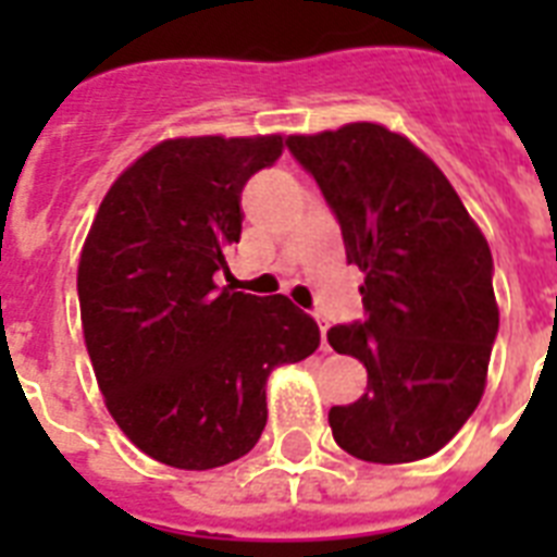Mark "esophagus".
Returning a JSON list of instances; mask_svg holds the SVG:
<instances>
[{"label":"esophagus","instance_id":"34e87169","mask_svg":"<svg viewBox=\"0 0 557 557\" xmlns=\"http://www.w3.org/2000/svg\"><path fill=\"white\" fill-rule=\"evenodd\" d=\"M318 326H321V344H323V349H330V344H326V330H330V323L323 321V318H318Z\"/></svg>","mask_w":557,"mask_h":557}]
</instances>
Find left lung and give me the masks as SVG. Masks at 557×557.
I'll return each mask as SVG.
<instances>
[{
  "mask_svg": "<svg viewBox=\"0 0 557 557\" xmlns=\"http://www.w3.org/2000/svg\"><path fill=\"white\" fill-rule=\"evenodd\" d=\"M364 271V321L326 332L367 367V393L332 407L341 448L364 462H416L445 448L485 389L500 312L485 236L436 164L379 124L292 135Z\"/></svg>",
  "mask_w": 557,
  "mask_h": 557,
  "instance_id": "8db88e82",
  "label": "left lung"
}]
</instances>
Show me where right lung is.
Segmentation results:
<instances>
[{
	"instance_id": "add662e5",
	"label": "right lung",
	"mask_w": 557,
	"mask_h": 557,
	"mask_svg": "<svg viewBox=\"0 0 557 557\" xmlns=\"http://www.w3.org/2000/svg\"><path fill=\"white\" fill-rule=\"evenodd\" d=\"M283 147V135L156 144L109 187L83 245L77 297L100 393L135 448L164 466L245 457L269 419V372L321 344L288 297L216 286L243 234L245 182Z\"/></svg>"
}]
</instances>
